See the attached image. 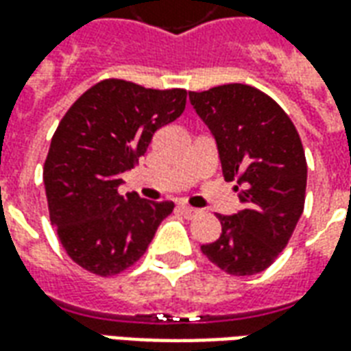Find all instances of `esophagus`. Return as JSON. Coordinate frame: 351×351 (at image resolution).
I'll list each match as a JSON object with an SVG mask.
<instances>
[{
  "instance_id": "esophagus-1",
  "label": "esophagus",
  "mask_w": 351,
  "mask_h": 351,
  "mask_svg": "<svg viewBox=\"0 0 351 351\" xmlns=\"http://www.w3.org/2000/svg\"><path fill=\"white\" fill-rule=\"evenodd\" d=\"M180 213H182L186 218H195V216H197L201 210H197V208H191V206H188V205H182L180 206Z\"/></svg>"
}]
</instances>
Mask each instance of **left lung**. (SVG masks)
<instances>
[{"label":"left lung","mask_w":351,"mask_h":351,"mask_svg":"<svg viewBox=\"0 0 351 351\" xmlns=\"http://www.w3.org/2000/svg\"><path fill=\"white\" fill-rule=\"evenodd\" d=\"M190 103L213 133L226 180H237L243 210L218 216V241L201 252L221 271L250 276L274 263L301 218L306 158L289 116L248 84L190 92Z\"/></svg>","instance_id":"obj_1"}]
</instances>
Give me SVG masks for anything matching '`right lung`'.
Instances as JSON below:
<instances>
[{"mask_svg":"<svg viewBox=\"0 0 351 351\" xmlns=\"http://www.w3.org/2000/svg\"><path fill=\"white\" fill-rule=\"evenodd\" d=\"M186 90H152L101 80L65 112L43 169L49 213L67 256L97 276H112L143 258L175 203L120 195L154 133L186 108Z\"/></svg>","mask_w":351,"mask_h":351,"instance_id":"add662e5","label":"right lung"}]
</instances>
